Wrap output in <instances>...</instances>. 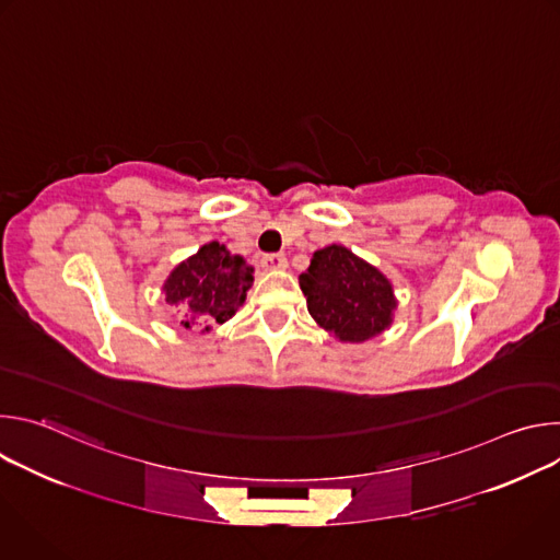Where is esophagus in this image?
<instances>
[{
	"instance_id": "34e87169",
	"label": "esophagus",
	"mask_w": 560,
	"mask_h": 560,
	"mask_svg": "<svg viewBox=\"0 0 560 560\" xmlns=\"http://www.w3.org/2000/svg\"><path fill=\"white\" fill-rule=\"evenodd\" d=\"M261 266L268 272H281V270L288 268V259L283 255H270V257L261 259Z\"/></svg>"
}]
</instances>
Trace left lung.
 Listing matches in <instances>:
<instances>
[{
  "instance_id": "obj_1",
  "label": "left lung",
  "mask_w": 560,
  "mask_h": 560,
  "mask_svg": "<svg viewBox=\"0 0 560 560\" xmlns=\"http://www.w3.org/2000/svg\"><path fill=\"white\" fill-rule=\"evenodd\" d=\"M299 285L316 326L341 343H363L394 322L398 301L392 281L346 246L316 250Z\"/></svg>"
}]
</instances>
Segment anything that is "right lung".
<instances>
[{"mask_svg": "<svg viewBox=\"0 0 560 560\" xmlns=\"http://www.w3.org/2000/svg\"><path fill=\"white\" fill-rule=\"evenodd\" d=\"M253 285V268L242 255H232L223 244H203L195 255L173 268L164 281L166 303L177 305L186 330L210 332L225 324L246 301Z\"/></svg>", "mask_w": 560, "mask_h": 560, "instance_id": "right-lung-1", "label": "right lung"}]
</instances>
